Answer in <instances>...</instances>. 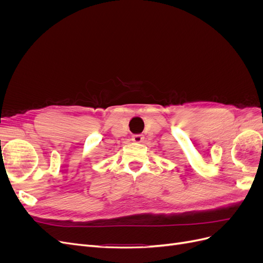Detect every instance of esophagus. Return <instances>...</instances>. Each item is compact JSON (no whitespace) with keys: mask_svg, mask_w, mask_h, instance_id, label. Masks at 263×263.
Segmentation results:
<instances>
[{"mask_svg":"<svg viewBox=\"0 0 263 263\" xmlns=\"http://www.w3.org/2000/svg\"><path fill=\"white\" fill-rule=\"evenodd\" d=\"M132 140L134 142H137V144H140V142L144 141V136H142V135H134Z\"/></svg>","mask_w":263,"mask_h":263,"instance_id":"esophagus-1","label":"esophagus"}]
</instances>
